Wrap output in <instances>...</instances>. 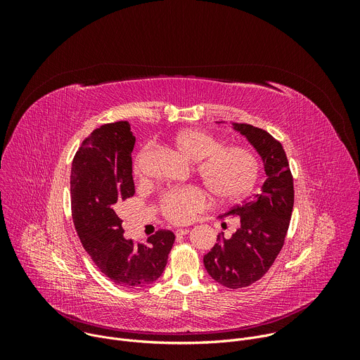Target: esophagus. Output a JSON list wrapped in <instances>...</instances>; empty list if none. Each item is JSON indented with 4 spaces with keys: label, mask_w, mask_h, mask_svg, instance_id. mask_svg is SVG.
Returning <instances> with one entry per match:
<instances>
[{
    "label": "esophagus",
    "mask_w": 360,
    "mask_h": 360,
    "mask_svg": "<svg viewBox=\"0 0 360 360\" xmlns=\"http://www.w3.org/2000/svg\"><path fill=\"white\" fill-rule=\"evenodd\" d=\"M189 232V229H186V228H179V229H176V236H184V235H186Z\"/></svg>",
    "instance_id": "34e87169"
}]
</instances>
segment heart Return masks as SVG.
<instances>
[{
	"mask_svg": "<svg viewBox=\"0 0 360 360\" xmlns=\"http://www.w3.org/2000/svg\"><path fill=\"white\" fill-rule=\"evenodd\" d=\"M174 146L195 161V172L210 193L221 202L243 198L258 181L261 162L245 146H224V141L203 129H184L172 139ZM149 148H142L134 160V175L142 178ZM207 207V196L196 186L175 188L160 200L162 215L172 224H188Z\"/></svg>",
	"mask_w": 360,
	"mask_h": 360,
	"instance_id": "heart-1",
	"label": "heart"
}]
</instances>
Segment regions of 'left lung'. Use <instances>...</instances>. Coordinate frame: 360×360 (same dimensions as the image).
Returning a JSON list of instances; mask_svg holds the SVG:
<instances>
[{"mask_svg": "<svg viewBox=\"0 0 360 360\" xmlns=\"http://www.w3.org/2000/svg\"><path fill=\"white\" fill-rule=\"evenodd\" d=\"M264 160L266 181L252 199L219 215L236 218L238 229L203 256V265L218 283L229 289L246 288L259 281L283 248L293 210V178L285 149L266 131L249 124H233ZM224 225H226L224 222Z\"/></svg>", "mask_w": 360, "mask_h": 360, "instance_id": "1", "label": "left lung"}]
</instances>
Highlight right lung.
<instances>
[{"label": "right lung", "instance_id": "1", "mask_svg": "<svg viewBox=\"0 0 360 360\" xmlns=\"http://www.w3.org/2000/svg\"><path fill=\"white\" fill-rule=\"evenodd\" d=\"M134 145L127 121L105 124L82 141L71 168V212L79 240L98 269L122 288L155 282L175 240L168 229L141 243L124 238L118 211L135 193Z\"/></svg>", "mask_w": 360, "mask_h": 360}]
</instances>
